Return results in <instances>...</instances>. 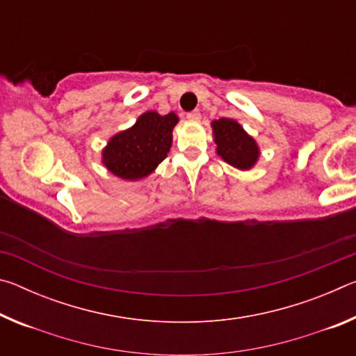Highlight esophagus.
<instances>
[{
    "label": "esophagus",
    "instance_id": "obj_1",
    "mask_svg": "<svg viewBox=\"0 0 356 356\" xmlns=\"http://www.w3.org/2000/svg\"><path fill=\"white\" fill-rule=\"evenodd\" d=\"M186 119L191 120V122H196V120L201 119V113H200V111H190V113H186Z\"/></svg>",
    "mask_w": 356,
    "mask_h": 356
}]
</instances>
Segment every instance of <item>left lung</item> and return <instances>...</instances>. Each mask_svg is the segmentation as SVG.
<instances>
[{"label": "left lung", "mask_w": 356, "mask_h": 356, "mask_svg": "<svg viewBox=\"0 0 356 356\" xmlns=\"http://www.w3.org/2000/svg\"><path fill=\"white\" fill-rule=\"evenodd\" d=\"M212 127L216 154L226 163L238 168V170H250L254 166L259 159V147L237 120L221 118L213 120Z\"/></svg>", "instance_id": "1"}]
</instances>
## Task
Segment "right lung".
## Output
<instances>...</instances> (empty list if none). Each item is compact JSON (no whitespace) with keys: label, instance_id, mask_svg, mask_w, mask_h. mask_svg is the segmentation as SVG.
Masks as SVG:
<instances>
[{"label":"right lung","instance_id":"1","mask_svg":"<svg viewBox=\"0 0 356 356\" xmlns=\"http://www.w3.org/2000/svg\"><path fill=\"white\" fill-rule=\"evenodd\" d=\"M177 120L174 113L165 116L155 111L141 114L134 127L111 138L104 149V165L125 180L149 176L170 152Z\"/></svg>","mask_w":356,"mask_h":356}]
</instances>
